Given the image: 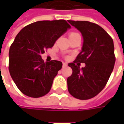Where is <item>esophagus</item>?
Returning <instances> with one entry per match:
<instances>
[{"mask_svg": "<svg viewBox=\"0 0 124 124\" xmlns=\"http://www.w3.org/2000/svg\"><path fill=\"white\" fill-rule=\"evenodd\" d=\"M67 66H68L67 63H65V62H63V68H65V67H67Z\"/></svg>", "mask_w": 124, "mask_h": 124, "instance_id": "34e87169", "label": "esophagus"}]
</instances>
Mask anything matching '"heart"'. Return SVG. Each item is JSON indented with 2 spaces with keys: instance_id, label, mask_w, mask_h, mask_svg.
Listing matches in <instances>:
<instances>
[{
  "instance_id": "obj_1",
  "label": "heart",
  "mask_w": 124,
  "mask_h": 124,
  "mask_svg": "<svg viewBox=\"0 0 124 124\" xmlns=\"http://www.w3.org/2000/svg\"><path fill=\"white\" fill-rule=\"evenodd\" d=\"M74 34H79L78 33H76V32H72V33H71L70 35H74Z\"/></svg>"
}]
</instances>
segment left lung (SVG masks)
Instances as JSON below:
<instances>
[{
	"label": "left lung",
	"instance_id": "8db88e82",
	"mask_svg": "<svg viewBox=\"0 0 124 124\" xmlns=\"http://www.w3.org/2000/svg\"><path fill=\"white\" fill-rule=\"evenodd\" d=\"M81 32L82 50L68 66L72 74L67 79L70 94L81 100L95 97L106 86L115 63L113 40L101 27L89 21H68ZM81 62L86 66L81 69Z\"/></svg>",
	"mask_w": 124,
	"mask_h": 124
}]
</instances>
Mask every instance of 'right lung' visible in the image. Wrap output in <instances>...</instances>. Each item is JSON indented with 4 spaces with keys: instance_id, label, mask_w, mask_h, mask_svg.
Here are the masks:
<instances>
[{
    "instance_id": "add662e5",
    "label": "right lung",
    "mask_w": 124,
    "mask_h": 124,
    "mask_svg": "<svg viewBox=\"0 0 124 124\" xmlns=\"http://www.w3.org/2000/svg\"><path fill=\"white\" fill-rule=\"evenodd\" d=\"M70 25L65 20L40 21L23 27L10 46L9 71L17 88L28 97L39 98L50 92L62 63H44L41 54L51 48Z\"/></svg>"
}]
</instances>
